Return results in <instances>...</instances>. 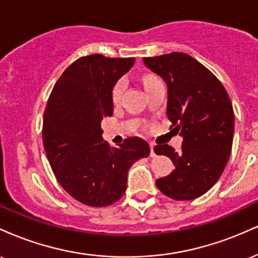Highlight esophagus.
<instances>
[{
  "instance_id": "esophagus-1",
  "label": "esophagus",
  "mask_w": 258,
  "mask_h": 258,
  "mask_svg": "<svg viewBox=\"0 0 258 258\" xmlns=\"http://www.w3.org/2000/svg\"><path fill=\"white\" fill-rule=\"evenodd\" d=\"M149 146H150V156H152V158H155L156 154H155V152H154V144L150 143Z\"/></svg>"
}]
</instances>
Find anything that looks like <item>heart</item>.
Here are the masks:
<instances>
[{
	"mask_svg": "<svg viewBox=\"0 0 258 258\" xmlns=\"http://www.w3.org/2000/svg\"><path fill=\"white\" fill-rule=\"evenodd\" d=\"M158 78L154 75H147L144 76L143 79V84H144V87H147V86H149L150 84H153V82L158 81ZM123 88H125V84H123L122 80H120L119 82H117L116 85L114 86V88H112V92H111V99L114 103H117L120 100V97L121 94H122V91Z\"/></svg>",
	"mask_w": 258,
	"mask_h": 258,
	"instance_id": "1",
	"label": "heart"
}]
</instances>
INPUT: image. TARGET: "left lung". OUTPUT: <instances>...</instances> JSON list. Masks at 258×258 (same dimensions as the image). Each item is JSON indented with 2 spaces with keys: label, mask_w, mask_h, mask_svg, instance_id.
Listing matches in <instances>:
<instances>
[{
  "label": "left lung",
  "mask_w": 258,
  "mask_h": 258,
  "mask_svg": "<svg viewBox=\"0 0 258 258\" xmlns=\"http://www.w3.org/2000/svg\"><path fill=\"white\" fill-rule=\"evenodd\" d=\"M143 63L167 85L168 120L182 136V150L161 144L158 155L172 160L174 170L156 186L174 200H193L214 186L232 152L234 111L220 80L185 53L173 52Z\"/></svg>",
  "instance_id": "obj_1"
}]
</instances>
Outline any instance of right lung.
<instances>
[{"mask_svg": "<svg viewBox=\"0 0 258 258\" xmlns=\"http://www.w3.org/2000/svg\"><path fill=\"white\" fill-rule=\"evenodd\" d=\"M135 64V58L91 54L78 59L59 78L43 117L47 159L59 184L74 199L93 207L122 198L130 167L150 154L139 137L110 148L103 139L102 120L111 116V92Z\"/></svg>", "mask_w": 258, "mask_h": 258, "instance_id": "obj_1", "label": "right lung"}]
</instances>
